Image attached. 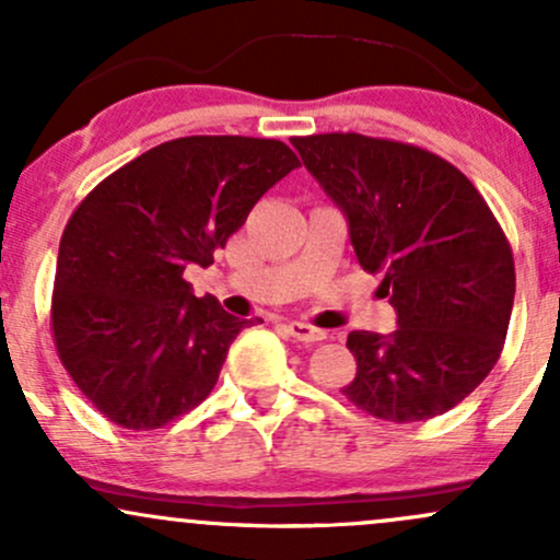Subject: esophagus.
Instances as JSON below:
<instances>
[{
	"mask_svg": "<svg viewBox=\"0 0 560 560\" xmlns=\"http://www.w3.org/2000/svg\"><path fill=\"white\" fill-rule=\"evenodd\" d=\"M284 329L292 334L298 342H320V339H326L324 329H316V326L311 324H302V320H289Z\"/></svg>",
	"mask_w": 560,
	"mask_h": 560,
	"instance_id": "1",
	"label": "esophagus"
}]
</instances>
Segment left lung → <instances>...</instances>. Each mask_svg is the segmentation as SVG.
I'll list each match as a JSON object with an SVG mask.
<instances>
[{
	"mask_svg": "<svg viewBox=\"0 0 560 560\" xmlns=\"http://www.w3.org/2000/svg\"><path fill=\"white\" fill-rule=\"evenodd\" d=\"M292 147L397 311L387 337L350 331L358 374L345 397L392 423L447 413L503 350L516 294L503 229L477 186L421 147L363 133L294 137Z\"/></svg>",
	"mask_w": 560,
	"mask_h": 560,
	"instance_id": "obj_1",
	"label": "left lung"
}]
</instances>
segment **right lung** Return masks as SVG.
<instances>
[{
  "label": "right lung",
  "mask_w": 560,
  "mask_h": 560,
  "mask_svg": "<svg viewBox=\"0 0 560 560\" xmlns=\"http://www.w3.org/2000/svg\"><path fill=\"white\" fill-rule=\"evenodd\" d=\"M300 165L276 139L184 137L118 168L70 215L52 294L57 355L124 429H160L210 395L236 334L184 271L208 268L276 182Z\"/></svg>",
  "instance_id": "right-lung-1"
}]
</instances>
